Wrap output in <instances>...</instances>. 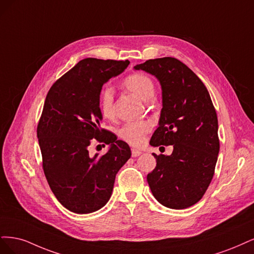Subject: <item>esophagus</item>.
<instances>
[{
	"mask_svg": "<svg viewBox=\"0 0 254 254\" xmlns=\"http://www.w3.org/2000/svg\"><path fill=\"white\" fill-rule=\"evenodd\" d=\"M140 155H141L140 151L136 150V149H132V156L133 157H138V156H140Z\"/></svg>",
	"mask_w": 254,
	"mask_h": 254,
	"instance_id": "1",
	"label": "esophagus"
}]
</instances>
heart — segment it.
Returning a JSON list of instances; mask_svg holds the SVG:
<instances>
[{
  "instance_id": "obj_1",
  "label": "heart",
  "mask_w": 254,
  "mask_h": 254,
  "mask_svg": "<svg viewBox=\"0 0 254 254\" xmlns=\"http://www.w3.org/2000/svg\"><path fill=\"white\" fill-rule=\"evenodd\" d=\"M125 86L129 92L134 93L143 100H150L154 94V83L152 79L142 72H136L127 76L124 81ZM99 108L103 117L113 119L115 117V106H114V92L112 87L103 88L99 96ZM152 128L150 121H130L122 126L119 129L121 139L129 144L141 145L145 136Z\"/></svg>"
}]
</instances>
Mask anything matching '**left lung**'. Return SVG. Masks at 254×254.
<instances>
[{
	"label": "left lung",
	"instance_id": "1",
	"mask_svg": "<svg viewBox=\"0 0 254 254\" xmlns=\"http://www.w3.org/2000/svg\"><path fill=\"white\" fill-rule=\"evenodd\" d=\"M156 77L162 88L159 127L151 145H173L170 156L153 154L157 165L148 174L151 191L161 204L186 209L199 201L213 178L219 152L217 115L207 87L172 57L136 65Z\"/></svg>",
	"mask_w": 254,
	"mask_h": 254
}]
</instances>
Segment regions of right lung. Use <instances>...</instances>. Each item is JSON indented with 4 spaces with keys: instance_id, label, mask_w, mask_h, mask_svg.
Listing matches in <instances>:
<instances>
[{
    "instance_id": "1",
    "label": "right lung",
    "mask_w": 254,
    "mask_h": 254,
    "mask_svg": "<svg viewBox=\"0 0 254 254\" xmlns=\"http://www.w3.org/2000/svg\"><path fill=\"white\" fill-rule=\"evenodd\" d=\"M128 64L83 59L47 93L37 127L42 168L56 198L75 213H92L109 201L116 174L130 157L127 143L100 127L99 108L102 85ZM94 141L111 143L109 152L92 155Z\"/></svg>"
}]
</instances>
